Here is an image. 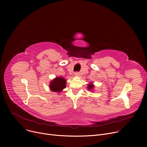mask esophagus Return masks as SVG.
Returning <instances> with one entry per match:
<instances>
[{
	"label": "esophagus",
	"instance_id": "1",
	"mask_svg": "<svg viewBox=\"0 0 147 147\" xmlns=\"http://www.w3.org/2000/svg\"><path fill=\"white\" fill-rule=\"evenodd\" d=\"M79 72H76V73H75V74H74V75L76 76H79Z\"/></svg>",
	"mask_w": 147,
	"mask_h": 147
}]
</instances>
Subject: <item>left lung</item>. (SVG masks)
Returning a JSON list of instances; mask_svg holds the SVG:
<instances>
[{"label":"left lung","mask_w":147,"mask_h":147,"mask_svg":"<svg viewBox=\"0 0 147 147\" xmlns=\"http://www.w3.org/2000/svg\"><path fill=\"white\" fill-rule=\"evenodd\" d=\"M94 86L93 85V84H92V83H90L89 84H88V89L90 90H91V89H93V88H94Z\"/></svg>","instance_id":"1"}]
</instances>
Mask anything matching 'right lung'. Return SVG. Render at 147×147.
<instances>
[{"label": "right lung", "mask_w": 147, "mask_h": 147, "mask_svg": "<svg viewBox=\"0 0 147 147\" xmlns=\"http://www.w3.org/2000/svg\"><path fill=\"white\" fill-rule=\"evenodd\" d=\"M66 88V80L62 77H57L49 84L50 89L54 92H61Z\"/></svg>", "instance_id": "add662e5"}]
</instances>
